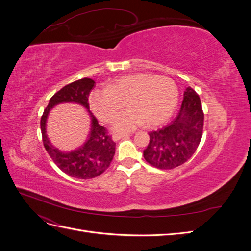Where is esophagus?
Instances as JSON below:
<instances>
[{"label": "esophagus", "mask_w": 251, "mask_h": 251, "mask_svg": "<svg viewBox=\"0 0 251 251\" xmlns=\"http://www.w3.org/2000/svg\"><path fill=\"white\" fill-rule=\"evenodd\" d=\"M127 136H130V134H127V133H116V134L113 135V140L117 141V140H119L121 138L127 137Z\"/></svg>", "instance_id": "esophagus-1"}]
</instances>
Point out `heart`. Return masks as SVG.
I'll return each mask as SVG.
<instances>
[{
	"label": "heart",
	"mask_w": 251,
	"mask_h": 251,
	"mask_svg": "<svg viewBox=\"0 0 251 251\" xmlns=\"http://www.w3.org/2000/svg\"><path fill=\"white\" fill-rule=\"evenodd\" d=\"M179 91L166 76L141 73L126 75L108 83L105 90H94L89 97L90 107L104 123H110L123 110L130 111L114 123L119 131L133 130L141 125L156 126L165 123L177 107Z\"/></svg>",
	"instance_id": "heart-1"
}]
</instances>
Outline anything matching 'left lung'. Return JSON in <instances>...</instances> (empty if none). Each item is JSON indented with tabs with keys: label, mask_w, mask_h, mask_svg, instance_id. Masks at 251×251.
I'll return each mask as SVG.
<instances>
[{
	"label": "left lung",
	"mask_w": 251,
	"mask_h": 251,
	"mask_svg": "<svg viewBox=\"0 0 251 251\" xmlns=\"http://www.w3.org/2000/svg\"><path fill=\"white\" fill-rule=\"evenodd\" d=\"M203 125L200 97L187 87L177 116L170 125L149 133L150 142L143 151L146 161L160 170H173L185 163L199 147Z\"/></svg>",
	"instance_id": "8db88e82"
}]
</instances>
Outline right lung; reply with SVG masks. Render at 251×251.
<instances>
[{"mask_svg":"<svg viewBox=\"0 0 251 251\" xmlns=\"http://www.w3.org/2000/svg\"><path fill=\"white\" fill-rule=\"evenodd\" d=\"M95 85L91 78H81L73 81L53 95L41 118L43 143L52 160L60 171L77 179H92L107 170L115 155L116 143L113 141L105 127L98 125V121L90 111L88 97ZM62 102H75L85 106L91 115V131L89 138L82 147L69 153L60 152L53 147L46 135V120L49 111L54 105Z\"/></svg>","mask_w":251,"mask_h":251,"instance_id":"right-lung-1","label":"right lung"}]
</instances>
